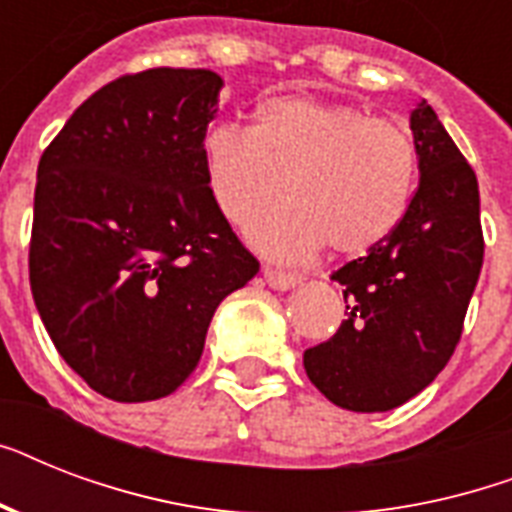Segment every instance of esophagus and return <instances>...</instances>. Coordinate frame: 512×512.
<instances>
[{
    "label": "esophagus",
    "instance_id": "1",
    "mask_svg": "<svg viewBox=\"0 0 512 512\" xmlns=\"http://www.w3.org/2000/svg\"><path fill=\"white\" fill-rule=\"evenodd\" d=\"M263 276H265V281H268V287L276 289V292H289V289H295L297 284H303V276H297V273L276 271V268H265Z\"/></svg>",
    "mask_w": 512,
    "mask_h": 512
}]
</instances>
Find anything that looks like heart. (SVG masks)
<instances>
[{
	"label": "heart",
	"instance_id": "obj_1",
	"mask_svg": "<svg viewBox=\"0 0 512 512\" xmlns=\"http://www.w3.org/2000/svg\"><path fill=\"white\" fill-rule=\"evenodd\" d=\"M201 164L225 220L247 225L273 260H305L327 244L335 255H364L404 220L417 180V148L398 122L361 108L279 95L263 100L252 130L212 124Z\"/></svg>",
	"mask_w": 512,
	"mask_h": 512
}]
</instances>
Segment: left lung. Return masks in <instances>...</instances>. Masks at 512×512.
<instances>
[{
  "instance_id": "obj_1",
  "label": "left lung",
  "mask_w": 512,
  "mask_h": 512,
  "mask_svg": "<svg viewBox=\"0 0 512 512\" xmlns=\"http://www.w3.org/2000/svg\"><path fill=\"white\" fill-rule=\"evenodd\" d=\"M420 185L388 239L332 281L348 319L303 356L311 382L348 412H390L452 358L484 263L476 172L428 100L409 116Z\"/></svg>"
}]
</instances>
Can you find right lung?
Instances as JSON below:
<instances>
[{
  "label": "right lung",
  "mask_w": 512,
  "mask_h": 512,
  "mask_svg": "<svg viewBox=\"0 0 512 512\" xmlns=\"http://www.w3.org/2000/svg\"><path fill=\"white\" fill-rule=\"evenodd\" d=\"M223 79L151 68L76 108L36 170L28 276L55 348L100 396H170L260 263L209 193L201 138Z\"/></svg>",
  "instance_id": "right-lung-1"
}]
</instances>
